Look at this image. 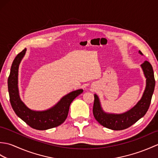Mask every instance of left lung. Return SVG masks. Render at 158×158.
Segmentation results:
<instances>
[{"label": "left lung", "instance_id": "1", "mask_svg": "<svg viewBox=\"0 0 158 158\" xmlns=\"http://www.w3.org/2000/svg\"><path fill=\"white\" fill-rule=\"evenodd\" d=\"M139 53L143 55L140 51ZM140 66L146 78L145 89L141 99L128 111L122 114L107 113L102 110L98 96L94 94L93 114L100 125L113 130H122L130 127L145 115L151 104L156 81L152 64L145 61Z\"/></svg>", "mask_w": 158, "mask_h": 158}]
</instances>
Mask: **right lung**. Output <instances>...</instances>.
Returning a JSON list of instances; mask_svg holds the SVG:
<instances>
[{"label": "right lung", "instance_id": "obj_1", "mask_svg": "<svg viewBox=\"0 0 158 158\" xmlns=\"http://www.w3.org/2000/svg\"><path fill=\"white\" fill-rule=\"evenodd\" d=\"M26 52L25 48L15 58L8 78V91L12 108L20 119L34 129L45 130L58 126L66 120L73 100L83 90L80 89L70 92L62 97L56 105L46 110L36 111L28 108L20 98L18 85L19 65Z\"/></svg>", "mask_w": 158, "mask_h": 158}]
</instances>
